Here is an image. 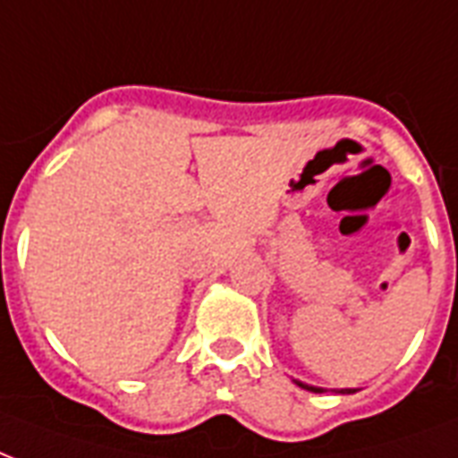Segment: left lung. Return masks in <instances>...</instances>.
<instances>
[{"mask_svg":"<svg viewBox=\"0 0 458 458\" xmlns=\"http://www.w3.org/2000/svg\"><path fill=\"white\" fill-rule=\"evenodd\" d=\"M298 386H302V389H307V392H314V394H322L324 389L322 386H310V384H302V382H295ZM341 394H353V389H341Z\"/></svg>","mask_w":458,"mask_h":458,"instance_id":"left-lung-1","label":"left lung"}]
</instances>
